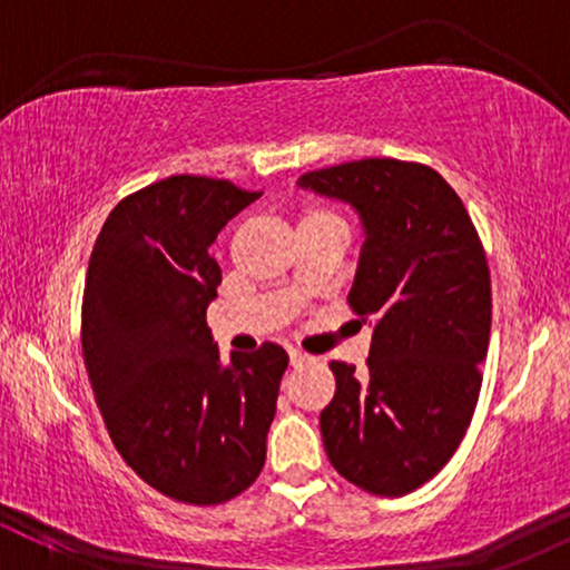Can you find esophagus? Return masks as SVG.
Wrapping results in <instances>:
<instances>
[{
    "instance_id": "esophagus-1",
    "label": "esophagus",
    "mask_w": 570,
    "mask_h": 570,
    "mask_svg": "<svg viewBox=\"0 0 570 570\" xmlns=\"http://www.w3.org/2000/svg\"><path fill=\"white\" fill-rule=\"evenodd\" d=\"M307 353H303V351H297V348H289V362H292V367H297V364H305L307 362Z\"/></svg>"
}]
</instances>
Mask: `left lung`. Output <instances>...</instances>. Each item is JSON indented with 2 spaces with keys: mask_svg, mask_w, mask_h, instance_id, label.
Returning <instances> with one entry per match:
<instances>
[{
  "mask_svg": "<svg viewBox=\"0 0 570 570\" xmlns=\"http://www.w3.org/2000/svg\"><path fill=\"white\" fill-rule=\"evenodd\" d=\"M297 187L351 206L364 235L348 303L372 326L367 372L330 364L324 450L353 485L396 499L440 472L472 423L490 340L485 252L455 189L421 163L353 160Z\"/></svg>",
  "mask_w": 570,
  "mask_h": 570,
  "instance_id": "obj_1",
  "label": "left lung"
}]
</instances>
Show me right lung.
I'll return each mask as SVG.
<instances>
[{
  "label": "right lung",
  "instance_id": "obj_1",
  "mask_svg": "<svg viewBox=\"0 0 570 570\" xmlns=\"http://www.w3.org/2000/svg\"><path fill=\"white\" fill-rule=\"evenodd\" d=\"M263 193L168 176L112 208L82 299V353L115 448L168 499L230 501L265 466L289 356L276 343L222 358L206 307L219 265L208 248Z\"/></svg>",
  "mask_w": 570,
  "mask_h": 570
}]
</instances>
